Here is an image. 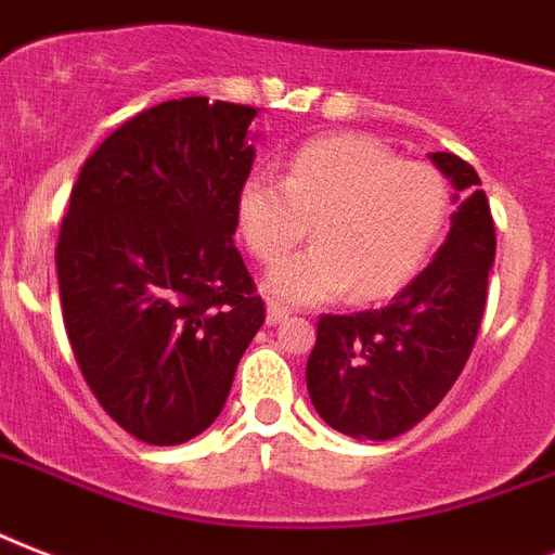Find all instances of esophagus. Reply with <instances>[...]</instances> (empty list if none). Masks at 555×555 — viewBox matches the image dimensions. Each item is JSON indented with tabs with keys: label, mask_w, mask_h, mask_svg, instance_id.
<instances>
[{
	"label": "esophagus",
	"mask_w": 555,
	"mask_h": 555,
	"mask_svg": "<svg viewBox=\"0 0 555 555\" xmlns=\"http://www.w3.org/2000/svg\"><path fill=\"white\" fill-rule=\"evenodd\" d=\"M286 318H289V309L281 307V304H269V307H266V321H269L272 326L286 321Z\"/></svg>",
	"instance_id": "esophagus-1"
}]
</instances>
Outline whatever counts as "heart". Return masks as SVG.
<instances>
[{"label": "heart", "mask_w": 555, "mask_h": 555, "mask_svg": "<svg viewBox=\"0 0 555 555\" xmlns=\"http://www.w3.org/2000/svg\"><path fill=\"white\" fill-rule=\"evenodd\" d=\"M449 217V182L431 162H411L373 135L341 132L304 144L283 179L257 170L240 184L237 225L257 263L274 266L307 237L315 246L269 274L286 304L347 292L373 300L414 278Z\"/></svg>", "instance_id": "obj_1"}]
</instances>
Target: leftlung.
Instances as JSON below:
<instances>
[{
    "label": "left lung",
    "instance_id": "8db88e82",
    "mask_svg": "<svg viewBox=\"0 0 555 555\" xmlns=\"http://www.w3.org/2000/svg\"><path fill=\"white\" fill-rule=\"evenodd\" d=\"M431 162L463 191L431 263L388 307L318 318L309 399L326 425L359 440L399 437L440 405L466 367L487 307L495 263L487 193L454 153H431Z\"/></svg>",
    "mask_w": 555,
    "mask_h": 555
}]
</instances>
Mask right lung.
Returning a JSON list of instances; mask_svg holds the SVG:
<instances>
[{"label":"right lung","mask_w":555,"mask_h":555,"mask_svg":"<svg viewBox=\"0 0 555 555\" xmlns=\"http://www.w3.org/2000/svg\"><path fill=\"white\" fill-rule=\"evenodd\" d=\"M255 106L182 98L86 158L57 240L68 345L86 385L150 446L219 416L266 307L237 246Z\"/></svg>","instance_id":"add662e5"}]
</instances>
